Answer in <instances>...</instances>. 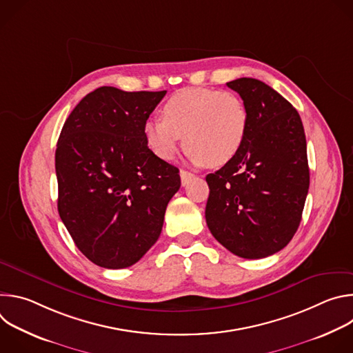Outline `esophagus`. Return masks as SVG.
<instances>
[{
	"label": "esophagus",
	"mask_w": 353,
	"mask_h": 353,
	"mask_svg": "<svg viewBox=\"0 0 353 353\" xmlns=\"http://www.w3.org/2000/svg\"><path fill=\"white\" fill-rule=\"evenodd\" d=\"M180 177H181V184L185 185L194 177V174L187 172V170H180Z\"/></svg>",
	"instance_id": "1"
}]
</instances>
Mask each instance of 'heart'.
I'll return each instance as SVG.
<instances>
[{
    "label": "heart",
    "mask_w": 353,
    "mask_h": 353,
    "mask_svg": "<svg viewBox=\"0 0 353 353\" xmlns=\"http://www.w3.org/2000/svg\"><path fill=\"white\" fill-rule=\"evenodd\" d=\"M248 127L243 100L232 92L184 88L162 108V120H149L143 134L152 152L166 161L176 157L180 139L195 163L223 166L240 150Z\"/></svg>",
    "instance_id": "heart-1"
}]
</instances>
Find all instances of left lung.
Here are the masks:
<instances>
[{"instance_id":"left-lung-1","label":"left lung","mask_w":353,"mask_h":353,"mask_svg":"<svg viewBox=\"0 0 353 353\" xmlns=\"http://www.w3.org/2000/svg\"><path fill=\"white\" fill-rule=\"evenodd\" d=\"M248 113L237 155L208 174L207 225L230 253L272 256L294 236L310 184L305 128L296 109L267 83L239 78L226 83Z\"/></svg>"}]
</instances>
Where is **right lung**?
I'll use <instances>...</instances> for the list:
<instances>
[{
	"instance_id": "obj_1",
	"label": "right lung",
	"mask_w": 353,
	"mask_h": 353,
	"mask_svg": "<svg viewBox=\"0 0 353 353\" xmlns=\"http://www.w3.org/2000/svg\"><path fill=\"white\" fill-rule=\"evenodd\" d=\"M166 90L102 86L68 116L56 149L59 214L81 253L119 270L161 236L179 169L148 148L143 128Z\"/></svg>"
}]
</instances>
